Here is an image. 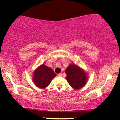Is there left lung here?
<instances>
[{
  "label": "left lung",
  "mask_w": 120,
  "mask_h": 120,
  "mask_svg": "<svg viewBox=\"0 0 120 120\" xmlns=\"http://www.w3.org/2000/svg\"><path fill=\"white\" fill-rule=\"evenodd\" d=\"M56 75L51 68L45 64H42L34 71L33 81L38 87L45 88L50 85L52 80Z\"/></svg>",
  "instance_id": "8db88e82"
}]
</instances>
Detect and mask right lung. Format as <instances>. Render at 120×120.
I'll return each instance as SVG.
<instances>
[{"mask_svg":"<svg viewBox=\"0 0 120 120\" xmlns=\"http://www.w3.org/2000/svg\"><path fill=\"white\" fill-rule=\"evenodd\" d=\"M66 79L72 88L79 90L86 85L88 80V74L85 70L75 63L69 65L65 69Z\"/></svg>","mask_w":120,"mask_h":120,"instance_id":"1","label":"right lung"}]
</instances>
